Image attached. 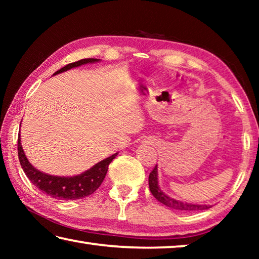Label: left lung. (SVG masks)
Returning <instances> with one entry per match:
<instances>
[{
	"label": "left lung",
	"mask_w": 259,
	"mask_h": 259,
	"mask_svg": "<svg viewBox=\"0 0 259 259\" xmlns=\"http://www.w3.org/2000/svg\"><path fill=\"white\" fill-rule=\"evenodd\" d=\"M148 185H150V191L153 194V196L160 201L161 203H163L166 207L179 210V211H200V210H205L211 208L210 205L205 204H193L187 202H182V201L171 199L170 196L164 194L163 192L160 190L159 184H157V165L154 166V169L152 170L148 177Z\"/></svg>",
	"instance_id": "8db88e82"
}]
</instances>
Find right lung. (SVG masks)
<instances>
[{
	"label": "right lung",
	"mask_w": 259,
	"mask_h": 259,
	"mask_svg": "<svg viewBox=\"0 0 259 259\" xmlns=\"http://www.w3.org/2000/svg\"><path fill=\"white\" fill-rule=\"evenodd\" d=\"M100 59L96 58H85L81 59L75 63H71L57 71L54 75L65 71H68L73 67L81 66L88 63H97ZM117 153L111 155L107 159L98 162L93 168H90L87 171L82 172L77 176L73 177H59L52 176L40 171L36 168L29 163L27 157H26L23 147L20 143V135L18 137V156L21 168H23L26 176L33 183V185L36 186L38 190L43 193H47L48 195L58 200H78L85 196L93 194L97 188L102 185L105 176H106L108 165L113 159H115Z\"/></svg>",
	"instance_id": "right-lung-1"
}]
</instances>
